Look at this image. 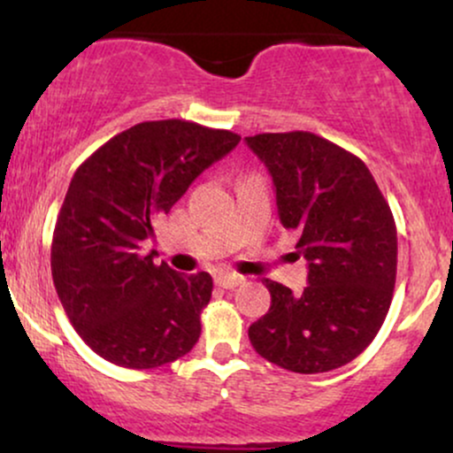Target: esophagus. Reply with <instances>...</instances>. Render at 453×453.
Segmentation results:
<instances>
[{"instance_id": "1", "label": "esophagus", "mask_w": 453, "mask_h": 453, "mask_svg": "<svg viewBox=\"0 0 453 453\" xmlns=\"http://www.w3.org/2000/svg\"><path fill=\"white\" fill-rule=\"evenodd\" d=\"M215 280H217V285L223 289H234V288H238V285L244 283V277H241V274H219Z\"/></svg>"}]
</instances>
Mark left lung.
<instances>
[{"mask_svg":"<svg viewBox=\"0 0 453 453\" xmlns=\"http://www.w3.org/2000/svg\"><path fill=\"white\" fill-rule=\"evenodd\" d=\"M249 147L277 187L279 217L309 262L303 294L264 279L270 309L249 327L259 356L315 375L371 345L392 304L396 223L366 164L311 132L257 134Z\"/></svg>","mask_w":453,"mask_h":453,"instance_id":"8db88e82","label":"left lung"}]
</instances>
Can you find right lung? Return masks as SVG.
I'll return each mask as SVG.
<instances>
[{
  "mask_svg": "<svg viewBox=\"0 0 453 453\" xmlns=\"http://www.w3.org/2000/svg\"><path fill=\"white\" fill-rule=\"evenodd\" d=\"M238 142V134L183 119L144 121L78 165L55 223L50 270L67 319L104 360L144 371L194 349L211 274L157 266L140 244Z\"/></svg>",
  "mask_w": 453,
  "mask_h": 453,
  "instance_id": "obj_1",
  "label": "right lung"
}]
</instances>
